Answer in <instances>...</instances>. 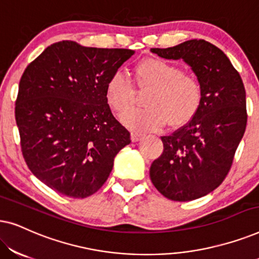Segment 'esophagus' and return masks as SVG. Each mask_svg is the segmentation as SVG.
Returning <instances> with one entry per match:
<instances>
[{
  "mask_svg": "<svg viewBox=\"0 0 259 259\" xmlns=\"http://www.w3.org/2000/svg\"><path fill=\"white\" fill-rule=\"evenodd\" d=\"M143 138H144V134H141V133H138V132L131 133V139H132V141H134V143H136V141L141 140Z\"/></svg>",
  "mask_w": 259,
  "mask_h": 259,
  "instance_id": "obj_1",
  "label": "esophagus"
}]
</instances>
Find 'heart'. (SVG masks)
Returning <instances> with one entry per match:
<instances>
[{
    "label": "heart",
    "instance_id": "heart-1",
    "mask_svg": "<svg viewBox=\"0 0 259 259\" xmlns=\"http://www.w3.org/2000/svg\"><path fill=\"white\" fill-rule=\"evenodd\" d=\"M134 82L143 91L151 89L146 109L122 116V122L136 131L160 130L166 123L179 127L191 121L203 102V86L194 74L185 73L179 65L161 59H145L134 70ZM106 100L116 114L133 107L136 101L133 81L122 72L113 73L106 83Z\"/></svg>",
    "mask_w": 259,
    "mask_h": 259
}]
</instances>
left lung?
Returning <instances> with one entry per match:
<instances>
[{"instance_id": "left-lung-1", "label": "left lung", "mask_w": 259, "mask_h": 259, "mask_svg": "<svg viewBox=\"0 0 259 259\" xmlns=\"http://www.w3.org/2000/svg\"><path fill=\"white\" fill-rule=\"evenodd\" d=\"M164 59H183L203 86V102L194 118L171 136L152 162L150 177L162 196L190 201L224 182L246 128V95L239 73L228 56L205 40L169 48H151Z\"/></svg>"}]
</instances>
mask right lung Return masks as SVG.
<instances>
[{
    "mask_svg": "<svg viewBox=\"0 0 259 259\" xmlns=\"http://www.w3.org/2000/svg\"><path fill=\"white\" fill-rule=\"evenodd\" d=\"M133 54L60 41L24 69L15 102L21 151L31 173L58 193L92 196L107 180L118 152L131 143L105 90Z\"/></svg>",
    "mask_w": 259,
    "mask_h": 259,
    "instance_id": "obj_1",
    "label": "right lung"
}]
</instances>
